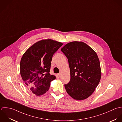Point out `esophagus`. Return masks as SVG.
Returning a JSON list of instances; mask_svg holds the SVG:
<instances>
[{
  "mask_svg": "<svg viewBox=\"0 0 122 122\" xmlns=\"http://www.w3.org/2000/svg\"><path fill=\"white\" fill-rule=\"evenodd\" d=\"M61 73H59V74H58V76L59 77H60L61 76Z\"/></svg>",
  "mask_w": 122,
  "mask_h": 122,
  "instance_id": "1",
  "label": "esophagus"
}]
</instances>
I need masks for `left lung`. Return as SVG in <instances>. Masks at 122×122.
Instances as JSON below:
<instances>
[{"label": "left lung", "instance_id": "left-lung-1", "mask_svg": "<svg viewBox=\"0 0 122 122\" xmlns=\"http://www.w3.org/2000/svg\"><path fill=\"white\" fill-rule=\"evenodd\" d=\"M68 60L71 80L64 85L67 93L73 99L84 100L90 97L101 77L100 61L97 53L83 41H74L61 50Z\"/></svg>", "mask_w": 122, "mask_h": 122}]
</instances>
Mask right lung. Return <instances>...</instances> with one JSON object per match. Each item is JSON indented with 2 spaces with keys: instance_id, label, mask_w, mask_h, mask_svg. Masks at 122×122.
<instances>
[{
  "instance_id": "obj_1",
  "label": "right lung",
  "mask_w": 122,
  "mask_h": 122,
  "mask_svg": "<svg viewBox=\"0 0 122 122\" xmlns=\"http://www.w3.org/2000/svg\"><path fill=\"white\" fill-rule=\"evenodd\" d=\"M62 42L51 39L37 41L24 53L20 61V74L25 86L37 96L49 89L56 76L50 73L53 54Z\"/></svg>"
}]
</instances>
